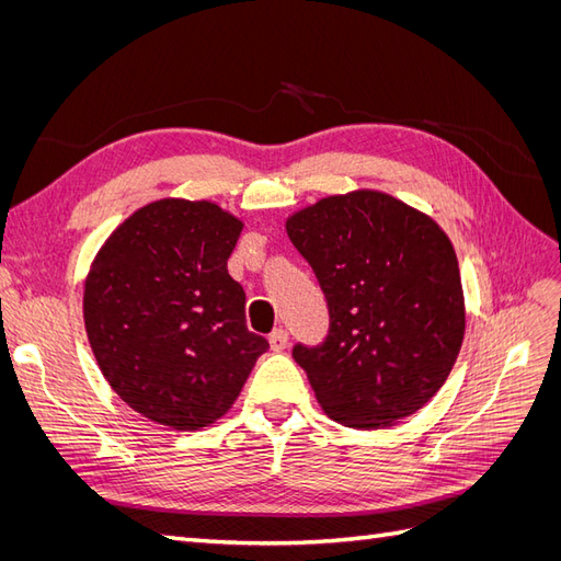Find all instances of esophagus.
<instances>
[{
  "mask_svg": "<svg viewBox=\"0 0 561 561\" xmlns=\"http://www.w3.org/2000/svg\"><path fill=\"white\" fill-rule=\"evenodd\" d=\"M287 342H290V336H287V330H283V328H278V330L268 334V344L274 351H285Z\"/></svg>",
  "mask_w": 561,
  "mask_h": 561,
  "instance_id": "obj_1",
  "label": "esophagus"
}]
</instances>
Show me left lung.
Segmentation results:
<instances>
[{
  "label": "left lung",
  "mask_w": 561,
  "mask_h": 561,
  "mask_svg": "<svg viewBox=\"0 0 561 561\" xmlns=\"http://www.w3.org/2000/svg\"><path fill=\"white\" fill-rule=\"evenodd\" d=\"M285 229L330 307L325 342L293 351L322 412L360 431L419 412L447 381L466 334L449 236L377 190L320 198Z\"/></svg>",
  "instance_id": "8db88e82"
}]
</instances>
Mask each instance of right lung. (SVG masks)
<instances>
[{
    "label": "right lung",
    "instance_id": "1",
    "mask_svg": "<svg viewBox=\"0 0 561 561\" xmlns=\"http://www.w3.org/2000/svg\"><path fill=\"white\" fill-rule=\"evenodd\" d=\"M243 222L213 201L159 198L98 250L83 322L107 383L135 412L173 431L222 419L260 355L245 293L227 260Z\"/></svg>",
    "mask_w": 561,
    "mask_h": 561
}]
</instances>
